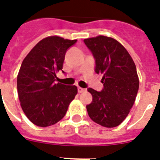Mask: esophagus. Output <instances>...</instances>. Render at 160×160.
<instances>
[{
	"mask_svg": "<svg viewBox=\"0 0 160 160\" xmlns=\"http://www.w3.org/2000/svg\"><path fill=\"white\" fill-rule=\"evenodd\" d=\"M78 93H82L84 92V91H86V89H83L82 88V87H78Z\"/></svg>",
	"mask_w": 160,
	"mask_h": 160,
	"instance_id": "1",
	"label": "esophagus"
}]
</instances>
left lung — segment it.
<instances>
[{
    "label": "left lung",
    "mask_w": 160,
    "mask_h": 160,
    "mask_svg": "<svg viewBox=\"0 0 160 160\" xmlns=\"http://www.w3.org/2000/svg\"><path fill=\"white\" fill-rule=\"evenodd\" d=\"M95 60L94 71L102 74L103 88L87 90L93 99L87 106L89 116L105 128H115L127 118L139 87L136 66L129 53L114 38L105 36L84 40Z\"/></svg>",
    "instance_id": "left-lung-1"
}]
</instances>
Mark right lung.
<instances>
[{
	"mask_svg": "<svg viewBox=\"0 0 160 160\" xmlns=\"http://www.w3.org/2000/svg\"><path fill=\"white\" fill-rule=\"evenodd\" d=\"M76 42L48 37L22 62L17 82L18 97L25 115L38 127L46 128L60 121L77 94L76 86L56 83V73L62 70L65 54Z\"/></svg>",
	"mask_w": 160,
	"mask_h": 160,
	"instance_id": "obj_1",
	"label": "right lung"
}]
</instances>
